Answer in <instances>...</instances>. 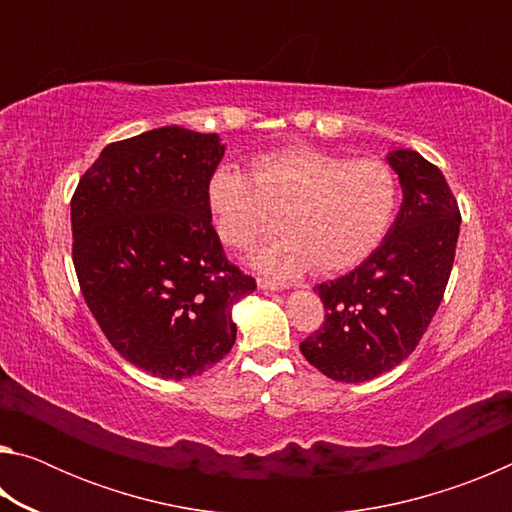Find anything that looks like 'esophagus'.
Wrapping results in <instances>:
<instances>
[{"instance_id":"obj_1","label":"esophagus","mask_w":512,"mask_h":512,"mask_svg":"<svg viewBox=\"0 0 512 512\" xmlns=\"http://www.w3.org/2000/svg\"><path fill=\"white\" fill-rule=\"evenodd\" d=\"M257 284H259V289H266V291H280V289L287 287V284L275 282V280H266V277H259Z\"/></svg>"}]
</instances>
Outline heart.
<instances>
[{
    "mask_svg": "<svg viewBox=\"0 0 512 512\" xmlns=\"http://www.w3.org/2000/svg\"><path fill=\"white\" fill-rule=\"evenodd\" d=\"M395 171L381 160H352L314 146H284L250 160V178L232 167L207 180L205 201L216 235L244 250L280 225L255 264L291 277L311 266L336 273L359 264L391 228L397 210Z\"/></svg>",
    "mask_w": 512,
    "mask_h": 512,
    "instance_id": "b5f03b06",
    "label": "heart"
}]
</instances>
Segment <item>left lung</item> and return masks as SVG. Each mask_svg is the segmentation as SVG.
Returning <instances> with one entry per match:
<instances>
[{
	"label": "left lung",
	"instance_id": "8db88e82",
	"mask_svg": "<svg viewBox=\"0 0 512 512\" xmlns=\"http://www.w3.org/2000/svg\"><path fill=\"white\" fill-rule=\"evenodd\" d=\"M388 162L404 192L400 214L366 262L318 284L325 320L300 343L311 366L345 384L388 372L418 348L454 266L461 210L443 171L409 149Z\"/></svg>",
	"mask_w": 512,
	"mask_h": 512
}]
</instances>
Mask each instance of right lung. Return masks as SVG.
<instances>
[{
	"label": "right lung",
	"instance_id": "add662e5",
	"mask_svg": "<svg viewBox=\"0 0 512 512\" xmlns=\"http://www.w3.org/2000/svg\"><path fill=\"white\" fill-rule=\"evenodd\" d=\"M219 135L164 126L112 142L72 196V259L112 348L162 379L201 375L232 350V305L257 289L225 257L207 210Z\"/></svg>",
	"mask_w": 512,
	"mask_h": 512
}]
</instances>
